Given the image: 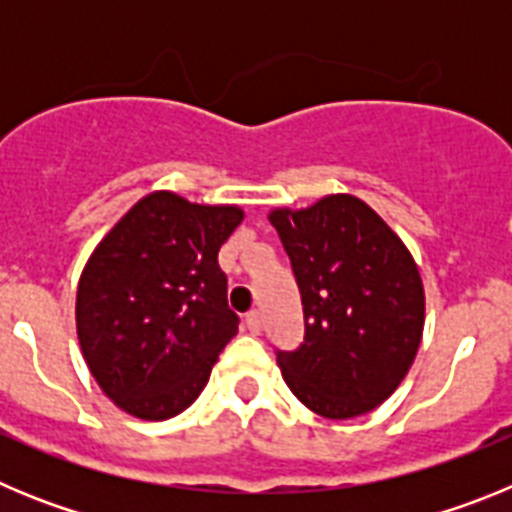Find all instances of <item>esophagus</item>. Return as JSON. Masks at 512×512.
Here are the masks:
<instances>
[{"label": "esophagus", "mask_w": 512, "mask_h": 512, "mask_svg": "<svg viewBox=\"0 0 512 512\" xmlns=\"http://www.w3.org/2000/svg\"><path fill=\"white\" fill-rule=\"evenodd\" d=\"M246 328L251 333H261V312L259 310H251L246 315Z\"/></svg>", "instance_id": "34e87169"}]
</instances>
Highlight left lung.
Instances as JSON below:
<instances>
[{
  "label": "left lung",
  "instance_id": "obj_1",
  "mask_svg": "<svg viewBox=\"0 0 512 512\" xmlns=\"http://www.w3.org/2000/svg\"><path fill=\"white\" fill-rule=\"evenodd\" d=\"M269 223L305 310L302 346L277 354L284 382L320 418L372 413L400 387L423 341L425 292L413 253L354 194L274 207Z\"/></svg>",
  "mask_w": 512,
  "mask_h": 512
}]
</instances>
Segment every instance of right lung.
Returning a JSON list of instances; mask_svg holds the SVG:
<instances>
[{
	"label": "right lung",
	"instance_id": "add662e5",
	"mask_svg": "<svg viewBox=\"0 0 512 512\" xmlns=\"http://www.w3.org/2000/svg\"><path fill=\"white\" fill-rule=\"evenodd\" d=\"M246 212L169 189L146 194L84 264L76 336L99 390L140 420H166L205 390L238 333L217 251Z\"/></svg>",
	"mask_w": 512,
	"mask_h": 512
}]
</instances>
